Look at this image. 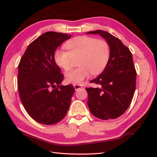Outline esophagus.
<instances>
[{"mask_svg":"<svg viewBox=\"0 0 157 157\" xmlns=\"http://www.w3.org/2000/svg\"><path fill=\"white\" fill-rule=\"evenodd\" d=\"M73 86H74V88L75 89V90H78L81 89L82 88V86L79 85V84H73Z\"/></svg>","mask_w":157,"mask_h":157,"instance_id":"obj_1","label":"esophagus"}]
</instances>
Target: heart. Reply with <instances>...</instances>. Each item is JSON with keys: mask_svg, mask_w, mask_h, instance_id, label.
<instances>
[{"mask_svg": "<svg viewBox=\"0 0 157 157\" xmlns=\"http://www.w3.org/2000/svg\"><path fill=\"white\" fill-rule=\"evenodd\" d=\"M65 50H57L55 53L56 65L68 71L73 59L79 58L78 68L72 69L66 74V81L70 84H81L85 79L92 75L101 73L107 65L111 55L109 44L103 40L89 36H78L65 44Z\"/></svg>", "mask_w": 157, "mask_h": 157, "instance_id": "obj_1", "label": "heart"}]
</instances>
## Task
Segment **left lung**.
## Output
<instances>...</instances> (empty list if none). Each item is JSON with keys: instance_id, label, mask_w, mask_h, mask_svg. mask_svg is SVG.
<instances>
[{"instance_id": "8db88e82", "label": "left lung", "mask_w": 157, "mask_h": 157, "mask_svg": "<svg viewBox=\"0 0 157 157\" xmlns=\"http://www.w3.org/2000/svg\"><path fill=\"white\" fill-rule=\"evenodd\" d=\"M87 34L101 35L111 49L106 68L90 82L98 85V87L86 88L89 109L98 119H116L126 111L134 97L136 71L132 54L119 38L107 32L98 29Z\"/></svg>"}]
</instances>
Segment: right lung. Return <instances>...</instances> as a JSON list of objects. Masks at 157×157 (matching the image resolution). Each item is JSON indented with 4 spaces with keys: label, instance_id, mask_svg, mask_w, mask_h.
Here are the masks:
<instances>
[{
    "label": "right lung",
    "instance_id": "right-lung-1",
    "mask_svg": "<svg viewBox=\"0 0 157 157\" xmlns=\"http://www.w3.org/2000/svg\"><path fill=\"white\" fill-rule=\"evenodd\" d=\"M71 35L48 32L28 46L18 65V91L29 115L44 125L59 122L67 114L75 92L61 85L63 75L55 61L58 46Z\"/></svg>",
    "mask_w": 157,
    "mask_h": 157
}]
</instances>
